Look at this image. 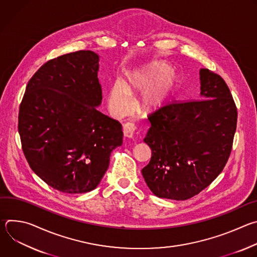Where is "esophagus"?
<instances>
[{
    "instance_id": "obj_1",
    "label": "esophagus",
    "mask_w": 257,
    "mask_h": 257,
    "mask_svg": "<svg viewBox=\"0 0 257 257\" xmlns=\"http://www.w3.org/2000/svg\"><path fill=\"white\" fill-rule=\"evenodd\" d=\"M134 131H135V127L131 123H127L123 126V133H124V136L127 138H132Z\"/></svg>"
}]
</instances>
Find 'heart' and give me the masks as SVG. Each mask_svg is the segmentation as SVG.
<instances>
[{
  "label": "heart",
  "mask_w": 257,
  "mask_h": 257,
  "mask_svg": "<svg viewBox=\"0 0 257 257\" xmlns=\"http://www.w3.org/2000/svg\"><path fill=\"white\" fill-rule=\"evenodd\" d=\"M178 83V75L163 62H153L129 73L125 82L117 80L108 89L107 105L115 117L125 116L130 109L131 97L146 89L139 101L142 113H152L164 106L173 94Z\"/></svg>",
  "instance_id": "b5f03b06"
}]
</instances>
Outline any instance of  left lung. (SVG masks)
Returning <instances> with one entry per match:
<instances>
[{"label":"left lung","instance_id":"1","mask_svg":"<svg viewBox=\"0 0 257 257\" xmlns=\"http://www.w3.org/2000/svg\"><path fill=\"white\" fill-rule=\"evenodd\" d=\"M200 99L165 105L149 118L144 142L152 150L141 170L160 198L186 200L221 174L232 151L237 107L224 79L200 69Z\"/></svg>","mask_w":257,"mask_h":257}]
</instances>
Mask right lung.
I'll return each instance as SVG.
<instances>
[{"instance_id":"1","label":"right lung","mask_w":257,"mask_h":257,"mask_svg":"<svg viewBox=\"0 0 257 257\" xmlns=\"http://www.w3.org/2000/svg\"><path fill=\"white\" fill-rule=\"evenodd\" d=\"M99 56L78 51L50 60L28 81L18 131L24 156L43 181L64 193H86L99 184L122 125L99 111Z\"/></svg>"}]
</instances>
